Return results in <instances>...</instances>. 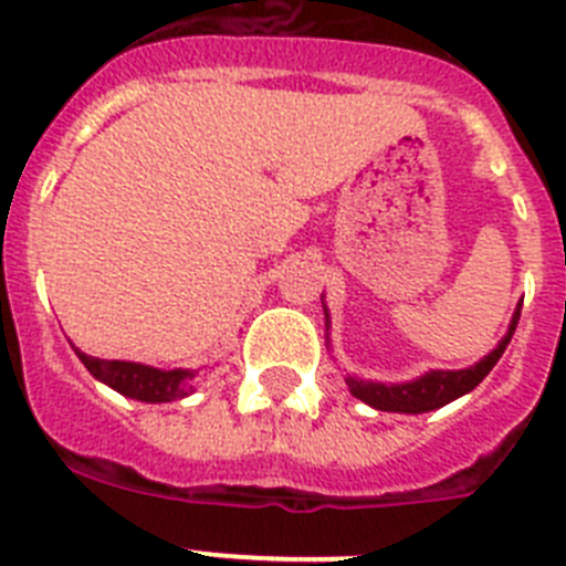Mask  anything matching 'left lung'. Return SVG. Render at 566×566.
<instances>
[{"label":"left lung","instance_id":"left-lung-1","mask_svg":"<svg viewBox=\"0 0 566 566\" xmlns=\"http://www.w3.org/2000/svg\"><path fill=\"white\" fill-rule=\"evenodd\" d=\"M518 317H522V308H516L513 314V323H510L507 334L502 337V343L493 348L484 359H479L476 365H470L464 371H431L424 374V377L413 379V382L405 385H382V382H365V379L348 377V388L357 399L368 402L377 411H394V413H424L433 411V408H442V405L453 402L462 394L473 391L490 371H493V365L499 363V357L507 348L510 337L516 332Z\"/></svg>","mask_w":566,"mask_h":566}]
</instances>
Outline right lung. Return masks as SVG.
<instances>
[{"instance_id": "right-lung-1", "label": "right lung", "mask_w": 566, "mask_h": 566, "mask_svg": "<svg viewBox=\"0 0 566 566\" xmlns=\"http://www.w3.org/2000/svg\"><path fill=\"white\" fill-rule=\"evenodd\" d=\"M76 354L93 377L107 382L109 388H115V391L129 399H142V402H172V399L187 397L189 388H192L189 385L192 374L189 371H158V368H149V365L87 357L78 348Z\"/></svg>"}]
</instances>
